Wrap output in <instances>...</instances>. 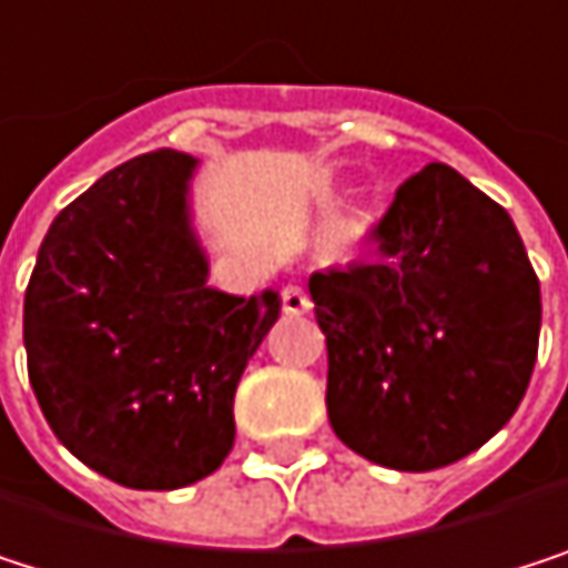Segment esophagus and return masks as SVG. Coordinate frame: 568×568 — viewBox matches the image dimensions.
<instances>
[{"label":"esophagus","instance_id":"obj_1","mask_svg":"<svg viewBox=\"0 0 568 568\" xmlns=\"http://www.w3.org/2000/svg\"><path fill=\"white\" fill-rule=\"evenodd\" d=\"M313 310V300L303 286H296V282H290L286 290H282V313L286 316H306Z\"/></svg>","mask_w":568,"mask_h":568}]
</instances>
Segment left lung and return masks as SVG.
Listing matches in <instances>:
<instances>
[{
    "label": "left lung",
    "mask_w": 568,
    "mask_h": 568,
    "mask_svg": "<svg viewBox=\"0 0 568 568\" xmlns=\"http://www.w3.org/2000/svg\"><path fill=\"white\" fill-rule=\"evenodd\" d=\"M373 239V262L310 275L326 409L363 459L429 473L519 409L539 353V278L509 212L443 162L399 185Z\"/></svg>",
    "instance_id": "1"
}]
</instances>
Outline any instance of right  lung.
I'll list each match as a JSON object with an SVG mask.
<instances>
[{
    "label": "right lung",
    "instance_id": "right-lung-1",
    "mask_svg": "<svg viewBox=\"0 0 568 568\" xmlns=\"http://www.w3.org/2000/svg\"><path fill=\"white\" fill-rule=\"evenodd\" d=\"M199 159L135 155L49 225L26 290L29 383L55 439L129 489H179L222 466L245 363L278 293L209 286L192 229Z\"/></svg>",
    "mask_w": 568,
    "mask_h": 568
}]
</instances>
